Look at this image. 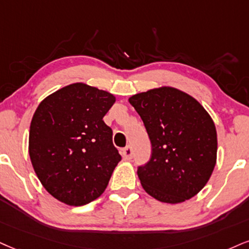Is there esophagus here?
Listing matches in <instances>:
<instances>
[{
	"instance_id": "1",
	"label": "esophagus",
	"mask_w": 249,
	"mask_h": 249,
	"mask_svg": "<svg viewBox=\"0 0 249 249\" xmlns=\"http://www.w3.org/2000/svg\"><path fill=\"white\" fill-rule=\"evenodd\" d=\"M121 153L124 159H131V157H133V149H131V146L128 145L121 150Z\"/></svg>"
}]
</instances>
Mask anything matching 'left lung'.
<instances>
[{
  "mask_svg": "<svg viewBox=\"0 0 249 249\" xmlns=\"http://www.w3.org/2000/svg\"><path fill=\"white\" fill-rule=\"evenodd\" d=\"M142 119L152 155L137 176L143 189L164 203L195 196L209 181L217 160L214 124L195 98L171 87L129 98Z\"/></svg>",
  "mask_w": 249,
  "mask_h": 249,
  "instance_id": "obj_1",
  "label": "left lung"
}]
</instances>
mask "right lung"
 <instances>
[{
	"label": "right lung",
	"instance_id": "1",
	"mask_svg": "<svg viewBox=\"0 0 249 249\" xmlns=\"http://www.w3.org/2000/svg\"><path fill=\"white\" fill-rule=\"evenodd\" d=\"M115 97L85 83L46 97L30 125L29 153L38 179L68 205H84L105 192L121 156L104 122Z\"/></svg>",
	"mask_w": 249,
	"mask_h": 249
}]
</instances>
